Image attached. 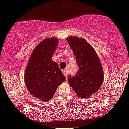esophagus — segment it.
Here are the masks:
<instances>
[{"label":"esophagus","instance_id":"1","mask_svg":"<svg viewBox=\"0 0 129 129\" xmlns=\"http://www.w3.org/2000/svg\"><path fill=\"white\" fill-rule=\"evenodd\" d=\"M63 74H64V75L65 76V77H67V76L68 75V70H64V71H63Z\"/></svg>","mask_w":129,"mask_h":129}]
</instances>
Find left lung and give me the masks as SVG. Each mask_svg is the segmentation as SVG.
<instances>
[{"instance_id":"8db88e82","label":"left lung","mask_w":129,"mask_h":129,"mask_svg":"<svg viewBox=\"0 0 129 129\" xmlns=\"http://www.w3.org/2000/svg\"><path fill=\"white\" fill-rule=\"evenodd\" d=\"M67 42L76 59L79 71L68 78V82L76 95L88 99L96 93L103 83V66L94 48L84 38L69 36Z\"/></svg>"}]
</instances>
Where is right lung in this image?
I'll use <instances>...</instances> for the list:
<instances>
[{
	"label": "right lung",
	"mask_w": 129,
	"mask_h": 129,
	"mask_svg": "<svg viewBox=\"0 0 129 129\" xmlns=\"http://www.w3.org/2000/svg\"><path fill=\"white\" fill-rule=\"evenodd\" d=\"M58 39L46 38L36 46L27 62L24 82L28 91L43 102L50 100L59 85L65 81L64 75L52 59Z\"/></svg>",
	"instance_id": "obj_1"
}]
</instances>
